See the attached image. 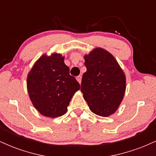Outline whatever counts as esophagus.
<instances>
[{
    "label": "esophagus",
    "mask_w": 156,
    "mask_h": 156,
    "mask_svg": "<svg viewBox=\"0 0 156 156\" xmlns=\"http://www.w3.org/2000/svg\"><path fill=\"white\" fill-rule=\"evenodd\" d=\"M81 76H77L76 77V79H77V80H78V82H79V83H81Z\"/></svg>",
    "instance_id": "1"
}]
</instances>
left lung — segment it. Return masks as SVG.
<instances>
[{
    "label": "left lung",
    "instance_id": "8db88e82",
    "mask_svg": "<svg viewBox=\"0 0 156 156\" xmlns=\"http://www.w3.org/2000/svg\"><path fill=\"white\" fill-rule=\"evenodd\" d=\"M87 72L82 77L80 91L93 113L108 117L117 111L125 91V76L114 57L96 48L84 56Z\"/></svg>",
    "mask_w": 156,
    "mask_h": 156
}]
</instances>
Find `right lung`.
Listing matches in <instances>:
<instances>
[{
  "label": "right lung",
  "mask_w": 156,
  "mask_h": 156,
  "mask_svg": "<svg viewBox=\"0 0 156 156\" xmlns=\"http://www.w3.org/2000/svg\"><path fill=\"white\" fill-rule=\"evenodd\" d=\"M27 88L32 103L40 114L57 117L67 112L80 84L69 75L64 57L54 53L51 56L42 55L36 62L28 73Z\"/></svg>",
  "instance_id": "add662e5"
}]
</instances>
